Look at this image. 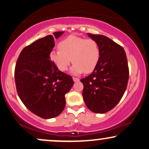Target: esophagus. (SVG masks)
<instances>
[{
  "mask_svg": "<svg viewBox=\"0 0 149 149\" xmlns=\"http://www.w3.org/2000/svg\"><path fill=\"white\" fill-rule=\"evenodd\" d=\"M72 79H73V81H74V82H78V81H80V79H79V78H76V77H73Z\"/></svg>",
  "mask_w": 149,
  "mask_h": 149,
  "instance_id": "esophagus-1",
  "label": "esophagus"
}]
</instances>
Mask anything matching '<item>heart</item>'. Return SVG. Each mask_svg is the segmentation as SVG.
Segmentation results:
<instances>
[{
  "mask_svg": "<svg viewBox=\"0 0 149 149\" xmlns=\"http://www.w3.org/2000/svg\"><path fill=\"white\" fill-rule=\"evenodd\" d=\"M58 48L50 52L51 61L61 71L67 70L72 61L73 74L93 72L100 58L99 45L92 38L70 36L59 42Z\"/></svg>",
  "mask_w": 149,
  "mask_h": 149,
  "instance_id": "heart-1",
  "label": "heart"
}]
</instances>
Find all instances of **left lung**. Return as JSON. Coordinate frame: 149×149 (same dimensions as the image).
I'll return each instance as SVG.
<instances>
[{
	"label": "left lung",
	"mask_w": 149,
	"mask_h": 149,
	"mask_svg": "<svg viewBox=\"0 0 149 149\" xmlns=\"http://www.w3.org/2000/svg\"><path fill=\"white\" fill-rule=\"evenodd\" d=\"M100 49V58L91 74L81 79L83 97L87 108L95 113L113 109L123 97L129 79V68L124 49L111 38L88 33Z\"/></svg>",
	"instance_id": "1"
}]
</instances>
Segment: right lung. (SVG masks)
<instances>
[{"label": "right lung", "mask_w": 149, "mask_h": 149, "mask_svg": "<svg viewBox=\"0 0 149 149\" xmlns=\"http://www.w3.org/2000/svg\"><path fill=\"white\" fill-rule=\"evenodd\" d=\"M64 32H54L24 47L15 68V81L20 100L32 113L43 119L58 116L66 105L65 95L72 87V77L59 70L50 60L54 38Z\"/></svg>", "instance_id": "obj_1"}]
</instances>
